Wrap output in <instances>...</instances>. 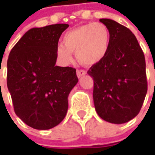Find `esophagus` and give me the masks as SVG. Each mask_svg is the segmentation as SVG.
<instances>
[{
	"mask_svg": "<svg viewBox=\"0 0 155 155\" xmlns=\"http://www.w3.org/2000/svg\"><path fill=\"white\" fill-rule=\"evenodd\" d=\"M85 74H86V71L84 70H78L77 71V76L78 78H80V77H82V76H84V75Z\"/></svg>",
	"mask_w": 155,
	"mask_h": 155,
	"instance_id": "34e87169",
	"label": "esophagus"
}]
</instances>
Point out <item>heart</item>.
<instances>
[{
    "label": "heart",
    "mask_w": 155,
    "mask_h": 155,
    "mask_svg": "<svg viewBox=\"0 0 155 155\" xmlns=\"http://www.w3.org/2000/svg\"><path fill=\"white\" fill-rule=\"evenodd\" d=\"M111 34L104 23L82 25L64 34L62 45L57 46L56 54L64 64L72 61V52L78 60L85 65H92L104 59L109 51Z\"/></svg>",
    "instance_id": "heart-1"
}]
</instances>
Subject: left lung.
<instances>
[{"label":"left lung","instance_id":"obj_1","mask_svg":"<svg viewBox=\"0 0 155 155\" xmlns=\"http://www.w3.org/2000/svg\"><path fill=\"white\" fill-rule=\"evenodd\" d=\"M100 21L109 27L111 39L104 59L88 71L94 80L95 109L104 121L122 124L139 114L146 97L145 57L128 28L110 19Z\"/></svg>","mask_w":155,"mask_h":155}]
</instances>
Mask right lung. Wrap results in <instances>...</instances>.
<instances>
[{
    "label": "right lung",
    "mask_w": 155,
    "mask_h": 155,
    "mask_svg": "<svg viewBox=\"0 0 155 155\" xmlns=\"http://www.w3.org/2000/svg\"><path fill=\"white\" fill-rule=\"evenodd\" d=\"M68 24L28 30L8 59L7 84L15 114L35 129L59 124L68 110V96L78 82L76 69L56 66V48Z\"/></svg>",
    "instance_id": "add662e5"
}]
</instances>
